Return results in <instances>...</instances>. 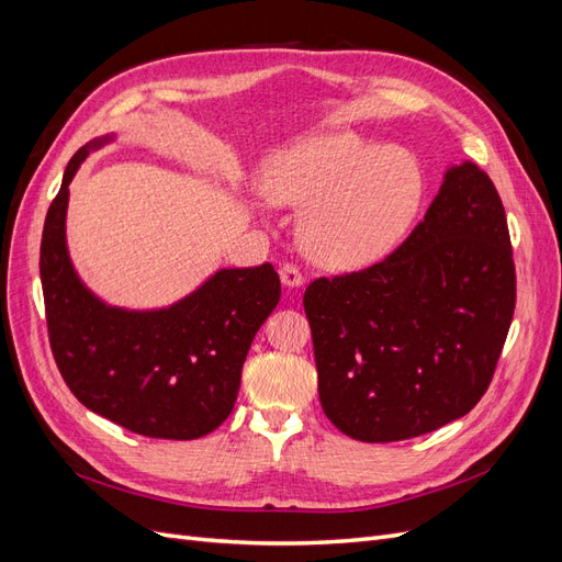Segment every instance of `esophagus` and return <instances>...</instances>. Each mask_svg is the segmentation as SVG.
Returning a JSON list of instances; mask_svg holds the SVG:
<instances>
[{
    "instance_id": "1",
    "label": "esophagus",
    "mask_w": 562,
    "mask_h": 562,
    "mask_svg": "<svg viewBox=\"0 0 562 562\" xmlns=\"http://www.w3.org/2000/svg\"><path fill=\"white\" fill-rule=\"evenodd\" d=\"M279 274H281V283H283L285 288H300V285L304 283L302 271H300L295 265H283Z\"/></svg>"
}]
</instances>
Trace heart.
I'll return each mask as SVG.
<instances>
[{"label": "heart", "mask_w": 562, "mask_h": 562, "mask_svg": "<svg viewBox=\"0 0 562 562\" xmlns=\"http://www.w3.org/2000/svg\"><path fill=\"white\" fill-rule=\"evenodd\" d=\"M260 190L274 206L307 209L302 244L314 260L353 269L384 260L413 229L427 173L407 147L333 131L277 149Z\"/></svg>", "instance_id": "1"}]
</instances>
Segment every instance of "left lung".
I'll return each instance as SVG.
<instances>
[{"label":"left lung","mask_w":562,"mask_h":562,"mask_svg":"<svg viewBox=\"0 0 562 562\" xmlns=\"http://www.w3.org/2000/svg\"><path fill=\"white\" fill-rule=\"evenodd\" d=\"M514 307L502 199L473 161L450 164L398 250L304 291L323 413L363 443L464 417L492 380Z\"/></svg>","instance_id":"1"}]
</instances>
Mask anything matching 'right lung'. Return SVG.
<instances>
[{
    "label": "right lung",
    "mask_w": 562,
    "mask_h": 562,
    "mask_svg": "<svg viewBox=\"0 0 562 562\" xmlns=\"http://www.w3.org/2000/svg\"><path fill=\"white\" fill-rule=\"evenodd\" d=\"M114 138L98 135L77 151L46 213L40 277L50 349L91 413L140 436L194 440L234 411L252 337L277 310L281 281L265 262L217 269L168 307L126 310L95 295L72 265L65 220L79 166Z\"/></svg>",
    "instance_id": "1"
}]
</instances>
